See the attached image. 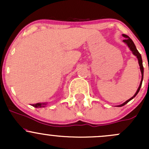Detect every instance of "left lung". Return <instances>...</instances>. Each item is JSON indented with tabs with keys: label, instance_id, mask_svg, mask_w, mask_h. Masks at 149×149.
Wrapping results in <instances>:
<instances>
[{
	"label": "left lung",
	"instance_id": "8db88e82",
	"mask_svg": "<svg viewBox=\"0 0 149 149\" xmlns=\"http://www.w3.org/2000/svg\"><path fill=\"white\" fill-rule=\"evenodd\" d=\"M123 37H125V39L124 40H123V42H124L125 43H126V44L127 45V46L129 47V48H130V50H131L132 52H133V55H136V56L137 57L138 60H139V63L140 68H141V74H142V79H141V84H140V86H139V88H138L137 91H136V94H134V96H133V97H131V98H130V100H127V101H126L125 102H124V103H123V104H122L119 105V106H118V107H122V106H123V105L126 104H127V102H130V100H132V99H133V98H134L135 97H136V95H137V94H138V93H139V91H140V88H141V85H142L143 79V66L142 58H141V54L139 53V51H138V49H136V45H135V44H134V43H133V40H132L131 39H130V37H128V36H127V35H126V34H123Z\"/></svg>",
	"mask_w": 149,
	"mask_h": 149
}]
</instances>
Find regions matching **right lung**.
<instances>
[{
    "instance_id": "1",
    "label": "right lung",
    "mask_w": 149,
    "mask_h": 149,
    "mask_svg": "<svg viewBox=\"0 0 149 149\" xmlns=\"http://www.w3.org/2000/svg\"><path fill=\"white\" fill-rule=\"evenodd\" d=\"M46 103H37L34 104H32L33 107H45L46 106Z\"/></svg>"
}]
</instances>
